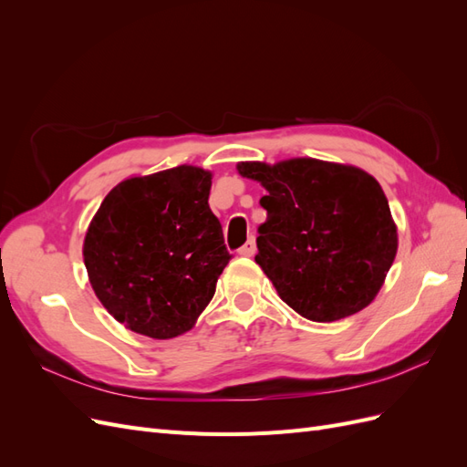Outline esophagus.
<instances>
[{"instance_id":"esophagus-1","label":"esophagus","mask_w":467,"mask_h":467,"mask_svg":"<svg viewBox=\"0 0 467 467\" xmlns=\"http://www.w3.org/2000/svg\"><path fill=\"white\" fill-rule=\"evenodd\" d=\"M255 251H257V245H255V237H249L247 239V244L244 245V247H239V255L242 257H253L255 255Z\"/></svg>"}]
</instances>
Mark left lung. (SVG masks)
Here are the masks:
<instances>
[{
    "mask_svg": "<svg viewBox=\"0 0 467 467\" xmlns=\"http://www.w3.org/2000/svg\"><path fill=\"white\" fill-rule=\"evenodd\" d=\"M237 171L266 191L255 261L282 302L329 323L376 298L398 253V225L370 173L314 158L242 161Z\"/></svg>",
    "mask_w": 467,
    "mask_h": 467,
    "instance_id": "1",
    "label": "left lung"
}]
</instances>
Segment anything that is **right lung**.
I'll use <instances>...</instances> for the list:
<instances>
[{
    "label": "right lung",
    "mask_w": 467,
    "mask_h": 467,
    "mask_svg": "<svg viewBox=\"0 0 467 467\" xmlns=\"http://www.w3.org/2000/svg\"><path fill=\"white\" fill-rule=\"evenodd\" d=\"M212 173L179 165L112 189L83 239L95 296L126 329L173 338L194 327L232 255L208 194Z\"/></svg>",
    "instance_id": "1"
}]
</instances>
